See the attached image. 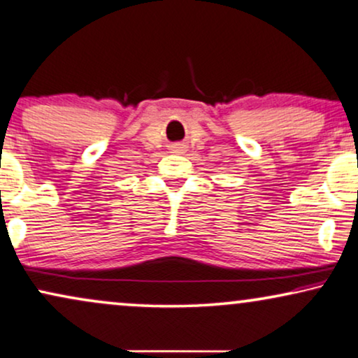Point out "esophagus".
<instances>
[{
    "label": "esophagus",
    "instance_id": "obj_1",
    "mask_svg": "<svg viewBox=\"0 0 358 358\" xmlns=\"http://www.w3.org/2000/svg\"><path fill=\"white\" fill-rule=\"evenodd\" d=\"M174 151H176V152H182V151H185V145H184V143H178V145L174 146Z\"/></svg>",
    "mask_w": 358,
    "mask_h": 358
}]
</instances>
